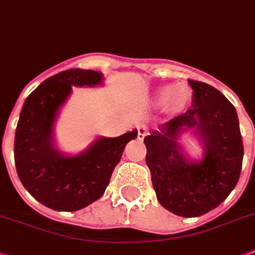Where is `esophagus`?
<instances>
[{
    "instance_id": "esophagus-1",
    "label": "esophagus",
    "mask_w": 255,
    "mask_h": 255,
    "mask_svg": "<svg viewBox=\"0 0 255 255\" xmlns=\"http://www.w3.org/2000/svg\"><path fill=\"white\" fill-rule=\"evenodd\" d=\"M148 133H149L148 127H146V126H144V124H140V126L137 127V138L138 140H144V137H145Z\"/></svg>"
}]
</instances>
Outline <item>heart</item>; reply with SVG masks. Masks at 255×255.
<instances>
[{"mask_svg":"<svg viewBox=\"0 0 255 255\" xmlns=\"http://www.w3.org/2000/svg\"><path fill=\"white\" fill-rule=\"evenodd\" d=\"M158 102L163 103L169 99V106L174 110H181L186 106L190 101V92L185 86H163L157 92Z\"/></svg>","mask_w":255,"mask_h":255,"instance_id":"b5f03b06","label":"heart"}]
</instances>
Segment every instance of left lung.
<instances>
[{
	"label": "left lung",
	"mask_w": 255,
	"mask_h": 255,
	"mask_svg": "<svg viewBox=\"0 0 255 255\" xmlns=\"http://www.w3.org/2000/svg\"><path fill=\"white\" fill-rule=\"evenodd\" d=\"M192 109L173 118L144 138L146 165L161 206L178 216L198 217L220 206L241 174L244 144L235 106L214 86L188 80ZM191 128L202 137V161L186 159L176 142Z\"/></svg>",
	"instance_id": "1"
}]
</instances>
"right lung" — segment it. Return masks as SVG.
<instances>
[{
  "label": "right lung",
  "instance_id": "obj_1",
  "mask_svg": "<svg viewBox=\"0 0 255 255\" xmlns=\"http://www.w3.org/2000/svg\"><path fill=\"white\" fill-rule=\"evenodd\" d=\"M102 72L68 69L40 84L27 97L15 129L14 160L27 191L43 206L72 212L103 195L128 141L137 131L99 137L78 156L67 157L53 145V126L72 86H94Z\"/></svg>",
  "mask_w": 255,
  "mask_h": 255
}]
</instances>
